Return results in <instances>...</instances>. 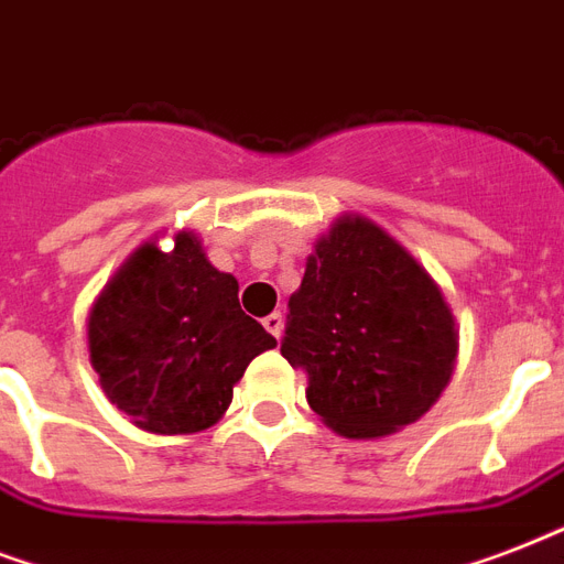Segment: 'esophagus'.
I'll list each match as a JSON object with an SVG mask.
<instances>
[{
    "mask_svg": "<svg viewBox=\"0 0 564 564\" xmlns=\"http://www.w3.org/2000/svg\"><path fill=\"white\" fill-rule=\"evenodd\" d=\"M261 323H264V329H268L270 335L276 338V341H279V338H282V329H285V317H282V314H279V312L268 314V317H264V321H261Z\"/></svg>",
    "mask_w": 564,
    "mask_h": 564,
    "instance_id": "obj_1",
    "label": "esophagus"
}]
</instances>
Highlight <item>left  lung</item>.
Listing matches in <instances>:
<instances>
[{"mask_svg": "<svg viewBox=\"0 0 564 564\" xmlns=\"http://www.w3.org/2000/svg\"><path fill=\"white\" fill-rule=\"evenodd\" d=\"M282 356L308 373V405L344 438H382L447 388L459 329L438 282L361 214H341L288 300Z\"/></svg>", "mask_w": 564, "mask_h": 564, "instance_id": "left-lung-1", "label": "left lung"}]
</instances>
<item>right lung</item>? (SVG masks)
Segmentation results:
<instances>
[{
	"label": "right lung",
	"instance_id": "obj_1",
	"mask_svg": "<svg viewBox=\"0 0 564 564\" xmlns=\"http://www.w3.org/2000/svg\"><path fill=\"white\" fill-rule=\"evenodd\" d=\"M276 338L241 312L238 279L208 261L194 232L141 243L87 312V352L105 397L143 432L208 430L235 382Z\"/></svg>",
	"mask_w": 564,
	"mask_h": 564
}]
</instances>
